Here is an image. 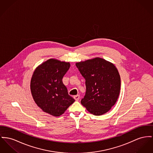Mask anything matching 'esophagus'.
I'll return each mask as SVG.
<instances>
[{"instance_id":"1","label":"esophagus","mask_w":153,"mask_h":153,"mask_svg":"<svg viewBox=\"0 0 153 153\" xmlns=\"http://www.w3.org/2000/svg\"><path fill=\"white\" fill-rule=\"evenodd\" d=\"M74 99H75L76 101H78L79 99V98H80V96H79V95H76V96H74Z\"/></svg>"}]
</instances>
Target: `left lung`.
Segmentation results:
<instances>
[{"label":"left lung","instance_id":"1","mask_svg":"<svg viewBox=\"0 0 153 153\" xmlns=\"http://www.w3.org/2000/svg\"><path fill=\"white\" fill-rule=\"evenodd\" d=\"M76 66L86 81L82 104L94 115L108 112L120 92L121 78L115 66L99 57L76 62Z\"/></svg>","mask_w":153,"mask_h":153}]
</instances>
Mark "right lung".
Instances as JSON below:
<instances>
[{
  "label": "right lung",
  "instance_id": "right-lung-1",
  "mask_svg": "<svg viewBox=\"0 0 153 153\" xmlns=\"http://www.w3.org/2000/svg\"><path fill=\"white\" fill-rule=\"evenodd\" d=\"M70 67V62L51 59L33 72L31 93L35 103L44 112L59 117L75 102L62 81Z\"/></svg>",
  "mask_w": 153,
  "mask_h": 153
}]
</instances>
